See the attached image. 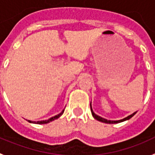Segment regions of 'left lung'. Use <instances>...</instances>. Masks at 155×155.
Returning <instances> with one entry per match:
<instances>
[{"instance_id": "left-lung-1", "label": "left lung", "mask_w": 155, "mask_h": 155, "mask_svg": "<svg viewBox=\"0 0 155 155\" xmlns=\"http://www.w3.org/2000/svg\"><path fill=\"white\" fill-rule=\"evenodd\" d=\"M90 108H91V112H92V115H93V116L94 117V118L97 120L98 121H101V122H103V123H106V124H118V123H121V122H124V121L125 120H129V119H131V117H132L136 113V112H134V113H132L131 115H130V116H127V117H125V118H124L123 120H106V119L104 118H102V117H101V116H97V115H96L94 112H93V109H92V106H91V104H90Z\"/></svg>"}]
</instances>
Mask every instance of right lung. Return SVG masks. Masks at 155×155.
Returning a JSON list of instances; mask_svg holds the SVG:
<instances>
[{
	"mask_svg": "<svg viewBox=\"0 0 155 155\" xmlns=\"http://www.w3.org/2000/svg\"><path fill=\"white\" fill-rule=\"evenodd\" d=\"M63 112H64V110H62L61 113H59V114H58V115H56V116H53V117H51V118L48 119V120H47L37 121V122H35V121H31V120H28V121L29 123H33V124H47V123L51 122V121L54 120H56V119L59 118L60 116H61L62 114H63Z\"/></svg>",
	"mask_w": 155,
	"mask_h": 155,
	"instance_id": "add662e5",
	"label": "right lung"
}]
</instances>
